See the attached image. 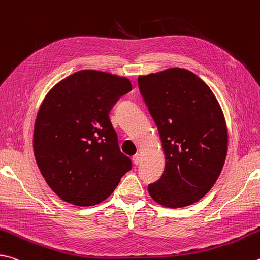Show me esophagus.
<instances>
[{"label":"esophagus","mask_w":260,"mask_h":260,"mask_svg":"<svg viewBox=\"0 0 260 260\" xmlns=\"http://www.w3.org/2000/svg\"><path fill=\"white\" fill-rule=\"evenodd\" d=\"M133 162L134 165H139L141 162V155L140 154H135L133 157Z\"/></svg>","instance_id":"esophagus-1"}]
</instances>
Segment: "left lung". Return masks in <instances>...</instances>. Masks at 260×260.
Segmentation results:
<instances>
[{"instance_id": "1", "label": "left lung", "mask_w": 260, "mask_h": 260, "mask_svg": "<svg viewBox=\"0 0 260 260\" xmlns=\"http://www.w3.org/2000/svg\"><path fill=\"white\" fill-rule=\"evenodd\" d=\"M159 132L165 171L149 184L152 199L168 208L192 205L216 183L228 152V129L214 93L186 69L171 68L138 78Z\"/></svg>"}]
</instances>
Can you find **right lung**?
I'll return each instance as SVG.
<instances>
[{"mask_svg": "<svg viewBox=\"0 0 260 260\" xmlns=\"http://www.w3.org/2000/svg\"><path fill=\"white\" fill-rule=\"evenodd\" d=\"M131 89L125 77L81 70L45 96L35 121L34 153L46 183L63 201L100 204L132 169L109 118Z\"/></svg>", "mask_w": 260, "mask_h": 260, "instance_id": "1", "label": "right lung"}]
</instances>
